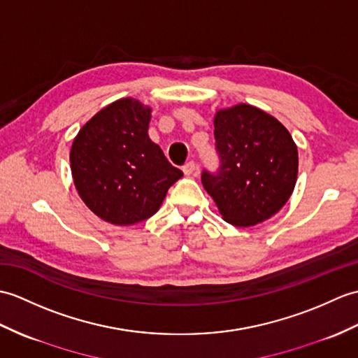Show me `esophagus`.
Returning a JSON list of instances; mask_svg holds the SVG:
<instances>
[{"label": "esophagus", "mask_w": 358, "mask_h": 358, "mask_svg": "<svg viewBox=\"0 0 358 358\" xmlns=\"http://www.w3.org/2000/svg\"><path fill=\"white\" fill-rule=\"evenodd\" d=\"M196 169V164L195 162H187L185 166H182V172L186 173V176H192Z\"/></svg>", "instance_id": "esophagus-1"}]
</instances>
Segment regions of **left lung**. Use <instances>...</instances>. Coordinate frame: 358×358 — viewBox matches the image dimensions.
<instances>
[{"mask_svg":"<svg viewBox=\"0 0 358 358\" xmlns=\"http://www.w3.org/2000/svg\"><path fill=\"white\" fill-rule=\"evenodd\" d=\"M217 172L201 181L227 222L248 227L271 218L292 196L299 155L288 129L259 108L239 103L215 114Z\"/></svg>","mask_w":358,"mask_h":358,"instance_id":"1","label":"left lung"}]
</instances>
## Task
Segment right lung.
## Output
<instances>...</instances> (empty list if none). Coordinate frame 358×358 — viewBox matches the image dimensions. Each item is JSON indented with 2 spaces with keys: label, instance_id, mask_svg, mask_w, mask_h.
<instances>
[{
  "label": "right lung",
  "instance_id": "right-lung-1",
  "mask_svg": "<svg viewBox=\"0 0 358 358\" xmlns=\"http://www.w3.org/2000/svg\"><path fill=\"white\" fill-rule=\"evenodd\" d=\"M149 122L151 108L120 99L91 117L73 141L70 166L79 196L115 226L152 217L182 177L149 138Z\"/></svg>",
  "mask_w": 358,
  "mask_h": 358
}]
</instances>
